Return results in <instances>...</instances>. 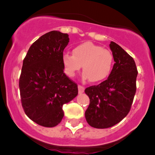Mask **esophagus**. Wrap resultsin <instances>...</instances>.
<instances>
[{
    "label": "esophagus",
    "mask_w": 155,
    "mask_h": 155,
    "mask_svg": "<svg viewBox=\"0 0 155 155\" xmlns=\"http://www.w3.org/2000/svg\"><path fill=\"white\" fill-rule=\"evenodd\" d=\"M78 92H79V93H83V92H84V87H82V86L78 85Z\"/></svg>",
    "instance_id": "esophagus-1"
}]
</instances>
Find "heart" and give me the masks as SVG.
Wrapping results in <instances>:
<instances>
[{
  "label": "heart",
  "mask_w": 155,
  "mask_h": 155,
  "mask_svg": "<svg viewBox=\"0 0 155 155\" xmlns=\"http://www.w3.org/2000/svg\"><path fill=\"white\" fill-rule=\"evenodd\" d=\"M73 54L64 53L62 64L64 72L72 78L83 66V79L99 83L109 77L113 69V57L108 50L91 42H82L74 46Z\"/></svg>",
  "instance_id": "1"
}]
</instances>
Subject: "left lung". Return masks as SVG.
<instances>
[{"label": "left lung", "mask_w": 155, "mask_h": 155, "mask_svg": "<svg viewBox=\"0 0 155 155\" xmlns=\"http://www.w3.org/2000/svg\"><path fill=\"white\" fill-rule=\"evenodd\" d=\"M114 65L106 81L85 89L89 105L85 112L87 123L95 128L116 125L129 113L136 93L137 69L134 59L122 48L110 42Z\"/></svg>", "instance_id": "8db88e82"}]
</instances>
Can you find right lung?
I'll return each mask as SVG.
<instances>
[{
	"instance_id": "obj_1",
	"label": "right lung",
	"mask_w": 155,
	"mask_h": 155,
	"mask_svg": "<svg viewBox=\"0 0 155 155\" xmlns=\"http://www.w3.org/2000/svg\"><path fill=\"white\" fill-rule=\"evenodd\" d=\"M69 42L57 30L33 43L24 59L19 78L21 101L27 116L38 125L52 127L64 116L63 105L78 94V85L63 72L62 56Z\"/></svg>"
}]
</instances>
